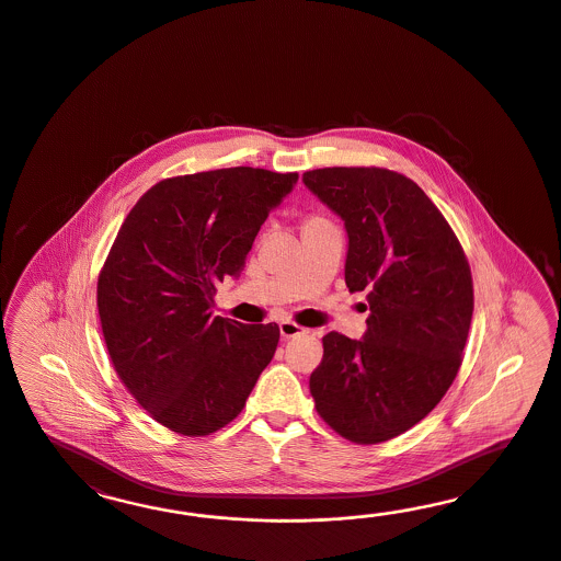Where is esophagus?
Returning a JSON list of instances; mask_svg holds the SVG:
<instances>
[{
  "label": "esophagus",
  "mask_w": 561,
  "mask_h": 561,
  "mask_svg": "<svg viewBox=\"0 0 561 561\" xmlns=\"http://www.w3.org/2000/svg\"><path fill=\"white\" fill-rule=\"evenodd\" d=\"M279 333H282L284 340H289V337H296L300 333H306V329L300 327V324L291 323V321H282L279 323Z\"/></svg>",
  "instance_id": "esophagus-1"
}]
</instances>
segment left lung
<instances>
[{
  "mask_svg": "<svg viewBox=\"0 0 561 561\" xmlns=\"http://www.w3.org/2000/svg\"><path fill=\"white\" fill-rule=\"evenodd\" d=\"M302 181L345 224V284L370 306L362 340L324 335L314 408L345 440H391L457 378L473 317L467 256L440 209L394 170L333 167Z\"/></svg>",
  "mask_w": 561,
  "mask_h": 561,
  "instance_id": "obj_1",
  "label": "left lung"
}]
</instances>
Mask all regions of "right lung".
Listing matches in <instances>:
<instances>
[{"label": "right lung", "instance_id": "1", "mask_svg": "<svg viewBox=\"0 0 561 561\" xmlns=\"http://www.w3.org/2000/svg\"><path fill=\"white\" fill-rule=\"evenodd\" d=\"M296 181L298 172L251 167L164 179L108 251L96 288L108 356L137 403L176 434L230 424L272 362L277 324L221 319L211 306Z\"/></svg>", "mask_w": 561, "mask_h": 561}]
</instances>
